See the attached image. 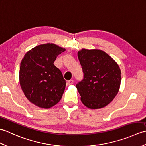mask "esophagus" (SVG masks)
<instances>
[{"label":"esophagus","instance_id":"esophagus-1","mask_svg":"<svg viewBox=\"0 0 146 146\" xmlns=\"http://www.w3.org/2000/svg\"><path fill=\"white\" fill-rule=\"evenodd\" d=\"M67 83H68V85H72L73 83V80H69V81H68V82H67Z\"/></svg>","mask_w":146,"mask_h":146}]
</instances>
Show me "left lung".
<instances>
[{
  "mask_svg": "<svg viewBox=\"0 0 146 146\" xmlns=\"http://www.w3.org/2000/svg\"><path fill=\"white\" fill-rule=\"evenodd\" d=\"M78 57L83 79L76 86L82 103L91 109L106 106L117 95L121 82L119 65L100 49H83Z\"/></svg>",
  "mask_w": 146,
  "mask_h": 146,
  "instance_id": "left-lung-1",
  "label": "left lung"
}]
</instances>
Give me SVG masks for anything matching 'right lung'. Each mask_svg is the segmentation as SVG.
Wrapping results in <instances>:
<instances>
[{"label": "right lung", "instance_id": "obj_1", "mask_svg": "<svg viewBox=\"0 0 146 146\" xmlns=\"http://www.w3.org/2000/svg\"><path fill=\"white\" fill-rule=\"evenodd\" d=\"M65 50L48 43L31 49L22 60L19 70L21 88L26 98L36 106L49 108L61 100L66 81L53 63L58 55Z\"/></svg>", "mask_w": 146, "mask_h": 146}]
</instances>
